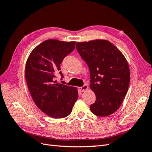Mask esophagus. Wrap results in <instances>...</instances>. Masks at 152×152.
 I'll return each instance as SVG.
<instances>
[{
  "label": "esophagus",
  "mask_w": 152,
  "mask_h": 152,
  "mask_svg": "<svg viewBox=\"0 0 152 152\" xmlns=\"http://www.w3.org/2000/svg\"><path fill=\"white\" fill-rule=\"evenodd\" d=\"M79 91H80L81 92H84V91H87V89H88V86H87V85H84L82 87H80L79 88Z\"/></svg>",
  "instance_id": "obj_1"
}]
</instances>
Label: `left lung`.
I'll use <instances>...</instances> for the list:
<instances>
[{"mask_svg":"<svg viewBox=\"0 0 152 152\" xmlns=\"http://www.w3.org/2000/svg\"><path fill=\"white\" fill-rule=\"evenodd\" d=\"M76 48L89 66V87L96 95L91 111L99 117L110 115L121 107L128 90L130 70L127 59L106 40L77 42Z\"/></svg>","mask_w":152,"mask_h":152,"instance_id":"1","label":"left lung"}]
</instances>
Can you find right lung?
<instances>
[{
    "label": "right lung",
    "mask_w": 152,
    "mask_h": 152,
    "mask_svg": "<svg viewBox=\"0 0 152 152\" xmlns=\"http://www.w3.org/2000/svg\"><path fill=\"white\" fill-rule=\"evenodd\" d=\"M75 42L49 39L30 54L25 65V79L34 103L41 111L55 118L67 117L78 98L75 87L57 83L56 74L63 77L60 64L75 47Z\"/></svg>",
    "instance_id": "1"
}]
</instances>
